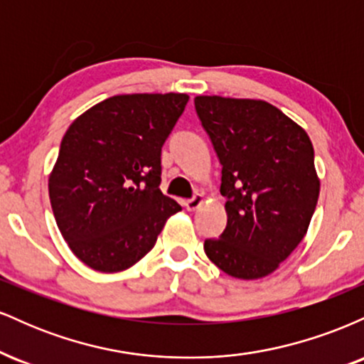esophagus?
Returning <instances> with one entry per match:
<instances>
[{"mask_svg": "<svg viewBox=\"0 0 364 364\" xmlns=\"http://www.w3.org/2000/svg\"><path fill=\"white\" fill-rule=\"evenodd\" d=\"M202 203H203V196H202V195H195L193 198H188V200H186L185 207H186V210L193 212V210H196V208H198L200 205H202Z\"/></svg>", "mask_w": 364, "mask_h": 364, "instance_id": "obj_1", "label": "esophagus"}]
</instances>
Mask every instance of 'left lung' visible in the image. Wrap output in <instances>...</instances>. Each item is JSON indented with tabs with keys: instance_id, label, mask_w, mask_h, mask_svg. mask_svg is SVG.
<instances>
[{
	"instance_id": "left-lung-1",
	"label": "left lung",
	"mask_w": 364,
	"mask_h": 364,
	"mask_svg": "<svg viewBox=\"0 0 364 364\" xmlns=\"http://www.w3.org/2000/svg\"><path fill=\"white\" fill-rule=\"evenodd\" d=\"M195 109L223 166L228 214L203 250L228 275L265 277L301 243L318 202L310 136L265 101L198 95Z\"/></svg>"
}]
</instances>
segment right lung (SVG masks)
Segmentation results:
<instances>
[{"instance_id": "1", "label": "right lung", "mask_w": 364, "mask_h": 364, "mask_svg": "<svg viewBox=\"0 0 364 364\" xmlns=\"http://www.w3.org/2000/svg\"><path fill=\"white\" fill-rule=\"evenodd\" d=\"M186 94L114 95L70 124L49 176L54 219L90 269L119 272L156 245L181 205L159 190L161 150Z\"/></svg>"}]
</instances>
